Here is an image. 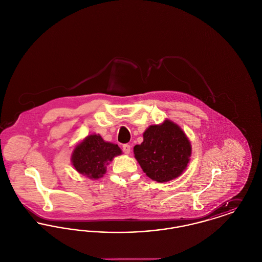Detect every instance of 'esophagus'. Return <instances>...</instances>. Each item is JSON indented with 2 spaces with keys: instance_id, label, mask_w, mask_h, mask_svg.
<instances>
[{
  "instance_id": "esophagus-1",
  "label": "esophagus",
  "mask_w": 262,
  "mask_h": 262,
  "mask_svg": "<svg viewBox=\"0 0 262 262\" xmlns=\"http://www.w3.org/2000/svg\"><path fill=\"white\" fill-rule=\"evenodd\" d=\"M123 151L125 154H129L130 153V145L129 144H124L123 145Z\"/></svg>"
}]
</instances>
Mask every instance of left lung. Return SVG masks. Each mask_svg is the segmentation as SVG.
Here are the masks:
<instances>
[{"label": "left lung", "mask_w": 262, "mask_h": 262, "mask_svg": "<svg viewBox=\"0 0 262 262\" xmlns=\"http://www.w3.org/2000/svg\"><path fill=\"white\" fill-rule=\"evenodd\" d=\"M134 152L147 177L165 183L185 171L191 146L181 127L166 120L162 125H150L143 134V142L136 145Z\"/></svg>", "instance_id": "left-lung-1"}]
</instances>
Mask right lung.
Here are the masks:
<instances>
[{
    "mask_svg": "<svg viewBox=\"0 0 262 262\" xmlns=\"http://www.w3.org/2000/svg\"><path fill=\"white\" fill-rule=\"evenodd\" d=\"M121 153L122 150L117 144L104 141L98 135H92L76 145L72 161L78 173L99 179L106 172V165Z\"/></svg>",
    "mask_w": 262,
    "mask_h": 262,
    "instance_id": "right-lung-1",
    "label": "right lung"
}]
</instances>
